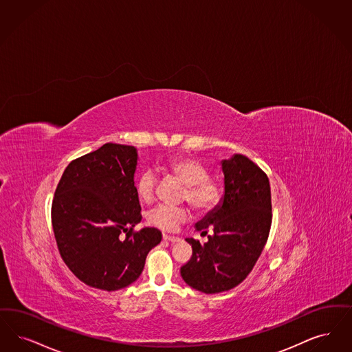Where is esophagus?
Wrapping results in <instances>:
<instances>
[{
    "label": "esophagus",
    "mask_w": 352,
    "mask_h": 352,
    "mask_svg": "<svg viewBox=\"0 0 352 352\" xmlns=\"http://www.w3.org/2000/svg\"><path fill=\"white\" fill-rule=\"evenodd\" d=\"M163 239L168 241V242H179L180 238L175 236V235H168V234H163Z\"/></svg>",
    "instance_id": "1"
}]
</instances>
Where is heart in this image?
Returning <instances> with one entry per match:
<instances>
[{
  "instance_id": "obj_1",
  "label": "heart",
  "mask_w": 352,
  "mask_h": 352,
  "mask_svg": "<svg viewBox=\"0 0 352 352\" xmlns=\"http://www.w3.org/2000/svg\"><path fill=\"white\" fill-rule=\"evenodd\" d=\"M166 169L180 179L185 188L182 199L188 201L199 213L212 212L222 199L219 183L209 176V169L199 160L192 157H176L167 163ZM156 173L153 169H146L138 177L135 189L142 202H151L155 196ZM189 210L185 206L157 205L147 214L148 223L164 231H175L188 221Z\"/></svg>"
}]
</instances>
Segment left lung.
Returning <instances> with one entry per match:
<instances>
[{"instance_id": "1", "label": "left lung", "mask_w": 352, "mask_h": 352, "mask_svg": "<svg viewBox=\"0 0 352 352\" xmlns=\"http://www.w3.org/2000/svg\"><path fill=\"white\" fill-rule=\"evenodd\" d=\"M225 196L196 225L208 242L186 238L193 254L180 274L196 291L213 294L239 285L252 271L272 223L271 186L267 175L245 155L222 162Z\"/></svg>"}]
</instances>
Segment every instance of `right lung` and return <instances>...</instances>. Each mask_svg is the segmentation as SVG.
Masks as SVG:
<instances>
[{
  "mask_svg": "<svg viewBox=\"0 0 352 352\" xmlns=\"http://www.w3.org/2000/svg\"><path fill=\"white\" fill-rule=\"evenodd\" d=\"M134 146L107 143L72 160L56 186L51 221L61 259L84 284L118 291L134 283L162 241L142 219Z\"/></svg>",
  "mask_w": 352,
  "mask_h": 352,
  "instance_id": "add662e5",
  "label": "right lung"
}]
</instances>
